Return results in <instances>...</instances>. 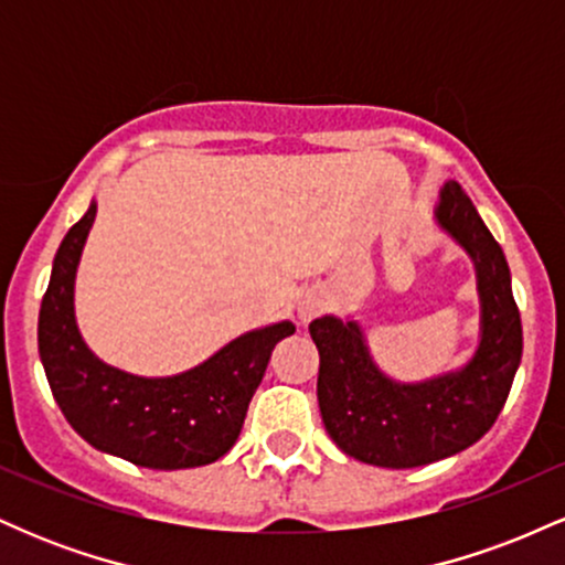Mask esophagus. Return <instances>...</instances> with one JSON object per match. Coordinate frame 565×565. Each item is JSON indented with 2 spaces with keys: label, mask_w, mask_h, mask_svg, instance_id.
I'll return each instance as SVG.
<instances>
[{
  "label": "esophagus",
  "mask_w": 565,
  "mask_h": 565,
  "mask_svg": "<svg viewBox=\"0 0 565 565\" xmlns=\"http://www.w3.org/2000/svg\"><path fill=\"white\" fill-rule=\"evenodd\" d=\"M321 308H323L321 291H305L300 305H297V319H300L302 323H308L313 316H319Z\"/></svg>",
  "instance_id": "1"
}]
</instances>
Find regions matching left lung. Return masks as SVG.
I'll list each match as a JSON object with an SVG mask.
<instances>
[{"mask_svg":"<svg viewBox=\"0 0 565 565\" xmlns=\"http://www.w3.org/2000/svg\"><path fill=\"white\" fill-rule=\"evenodd\" d=\"M440 231L476 265L481 340L465 366L423 382L387 377L369 353L359 321H310L319 348V408L348 457L377 468H419L465 451L497 423L521 366L523 329L510 268L462 185L449 180L436 204Z\"/></svg>","mask_w":565,"mask_h":565,"instance_id":"left-lung-1","label":"left lung"}]
</instances>
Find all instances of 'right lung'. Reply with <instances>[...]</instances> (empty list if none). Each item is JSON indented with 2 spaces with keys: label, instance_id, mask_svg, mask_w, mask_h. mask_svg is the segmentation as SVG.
Returning <instances> with one entry per match:
<instances>
[{
  "label": "right lung",
  "instance_id": "1",
  "mask_svg": "<svg viewBox=\"0 0 565 565\" xmlns=\"http://www.w3.org/2000/svg\"><path fill=\"white\" fill-rule=\"evenodd\" d=\"M93 201L66 233L39 310V359L63 417L97 451L151 470L210 465L231 451L276 342L295 334L278 321L252 329L172 377H138L103 364L76 327L74 284L95 223Z\"/></svg>",
  "mask_w": 565,
  "mask_h": 565
}]
</instances>
